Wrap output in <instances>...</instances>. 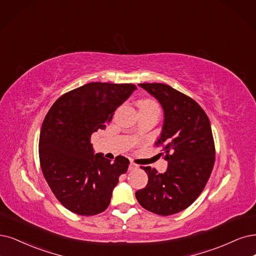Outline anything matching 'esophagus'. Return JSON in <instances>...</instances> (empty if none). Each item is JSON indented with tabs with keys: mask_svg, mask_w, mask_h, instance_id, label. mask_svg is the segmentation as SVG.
<instances>
[{
	"mask_svg": "<svg viewBox=\"0 0 256 256\" xmlns=\"http://www.w3.org/2000/svg\"><path fill=\"white\" fill-rule=\"evenodd\" d=\"M137 168H138V164H136L135 162H130V166H128L130 171H134V170H137Z\"/></svg>",
	"mask_w": 256,
	"mask_h": 256,
	"instance_id": "esophagus-1",
	"label": "esophagus"
}]
</instances>
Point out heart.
<instances>
[{"instance_id":"b5f03b06","label":"heart","mask_w":256,"mask_h":256,"mask_svg":"<svg viewBox=\"0 0 256 256\" xmlns=\"http://www.w3.org/2000/svg\"><path fill=\"white\" fill-rule=\"evenodd\" d=\"M138 106H139V108H159L158 104L154 100H150V99L140 100L138 102Z\"/></svg>"}]
</instances>
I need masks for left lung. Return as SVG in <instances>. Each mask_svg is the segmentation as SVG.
<instances>
[{
  "instance_id": "8db88e82",
  "label": "left lung",
  "mask_w": 256,
  "mask_h": 256,
  "mask_svg": "<svg viewBox=\"0 0 256 256\" xmlns=\"http://www.w3.org/2000/svg\"><path fill=\"white\" fill-rule=\"evenodd\" d=\"M162 104L164 112L162 133L156 146H162L168 162L164 173L140 166L148 176L146 188L136 198L146 210L162 216L180 212L200 195L215 162V144L210 120L191 97L164 83H141Z\"/></svg>"
}]
</instances>
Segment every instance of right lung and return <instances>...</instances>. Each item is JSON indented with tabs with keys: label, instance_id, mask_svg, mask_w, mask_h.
Listing matches in <instances>:
<instances>
[{
	"label": "right lung",
	"instance_id": "1",
	"mask_svg": "<svg viewBox=\"0 0 256 256\" xmlns=\"http://www.w3.org/2000/svg\"><path fill=\"white\" fill-rule=\"evenodd\" d=\"M136 88L130 83H88L62 94L46 114L40 166L52 192L70 212L92 216L106 210L119 176L128 171V158L119 155L112 162L94 154L90 137L106 128Z\"/></svg>",
	"mask_w": 256,
	"mask_h": 256
}]
</instances>
